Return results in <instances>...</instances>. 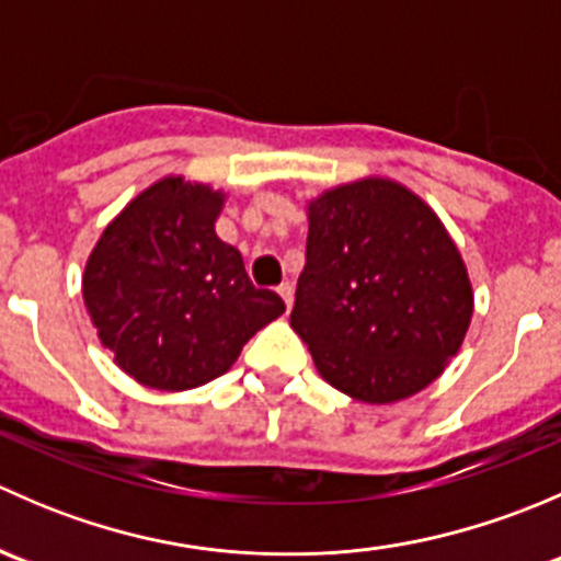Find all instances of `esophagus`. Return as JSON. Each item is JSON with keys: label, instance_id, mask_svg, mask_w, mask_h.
<instances>
[{"label": "esophagus", "instance_id": "obj_1", "mask_svg": "<svg viewBox=\"0 0 561 561\" xmlns=\"http://www.w3.org/2000/svg\"><path fill=\"white\" fill-rule=\"evenodd\" d=\"M276 293H279L282 301H285V307H287V312H290V309H293V287L290 285H279V287H276Z\"/></svg>", "mask_w": 561, "mask_h": 561}]
</instances>
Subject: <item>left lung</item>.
I'll list each match as a JSON object with an SVG mask.
<instances>
[{"instance_id": "left-lung-1", "label": "left lung", "mask_w": 561, "mask_h": 561, "mask_svg": "<svg viewBox=\"0 0 561 561\" xmlns=\"http://www.w3.org/2000/svg\"><path fill=\"white\" fill-rule=\"evenodd\" d=\"M307 214L290 325L322 380L366 404L432 386L474 307L461 252L432 206L369 175L325 190Z\"/></svg>"}]
</instances>
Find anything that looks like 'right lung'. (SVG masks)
I'll return each mask as SVG.
<instances>
[{
	"label": "right lung",
	"instance_id": "right-lung-1",
	"mask_svg": "<svg viewBox=\"0 0 561 561\" xmlns=\"http://www.w3.org/2000/svg\"><path fill=\"white\" fill-rule=\"evenodd\" d=\"M222 206L225 192L165 175L124 206L89 254V317L118 369L140 386H206L285 312L214 230Z\"/></svg>",
	"mask_w": 561,
	"mask_h": 561
}]
</instances>
